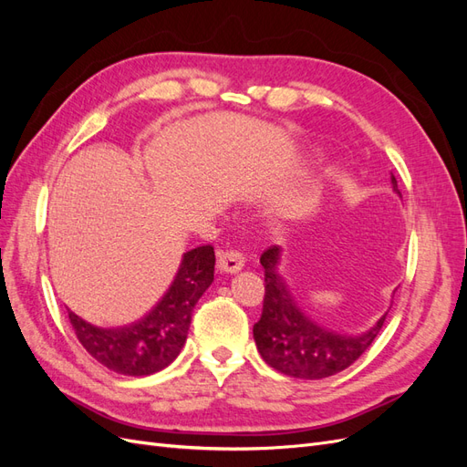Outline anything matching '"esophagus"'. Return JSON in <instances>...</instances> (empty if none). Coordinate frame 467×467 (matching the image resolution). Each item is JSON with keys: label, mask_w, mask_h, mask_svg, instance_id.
<instances>
[{"label": "esophagus", "mask_w": 467, "mask_h": 467, "mask_svg": "<svg viewBox=\"0 0 467 467\" xmlns=\"http://www.w3.org/2000/svg\"><path fill=\"white\" fill-rule=\"evenodd\" d=\"M244 265H245V257L235 249L218 253V268L222 273H228V275L239 273L244 268Z\"/></svg>", "instance_id": "34e87169"}]
</instances>
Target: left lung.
Returning a JSON list of instances; mask_svg holds the SVG:
<instances>
[{
    "mask_svg": "<svg viewBox=\"0 0 467 467\" xmlns=\"http://www.w3.org/2000/svg\"><path fill=\"white\" fill-rule=\"evenodd\" d=\"M391 182L393 191L400 192L393 175ZM261 265L265 268V298L261 319L253 325V337L263 360L271 368L302 379L335 376L357 362L384 327L388 312L362 335H338L319 327L304 316L285 278L278 275V245L263 251Z\"/></svg>",
    "mask_w": 467,
    "mask_h": 467,
    "instance_id": "obj_1",
    "label": "left lung"
}]
</instances>
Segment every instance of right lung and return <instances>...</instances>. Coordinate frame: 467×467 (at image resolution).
I'll use <instances>...</instances> for the list:
<instances>
[{
	"mask_svg": "<svg viewBox=\"0 0 467 467\" xmlns=\"http://www.w3.org/2000/svg\"><path fill=\"white\" fill-rule=\"evenodd\" d=\"M214 247L201 245L182 255L179 271L163 298L124 327L103 329L67 312L79 343L109 370L150 376L171 364L187 341L196 302L214 280Z\"/></svg>",
	"mask_w": 467,
	"mask_h": 467,
	"instance_id": "right-lung-1",
	"label": "right lung"
}]
</instances>
